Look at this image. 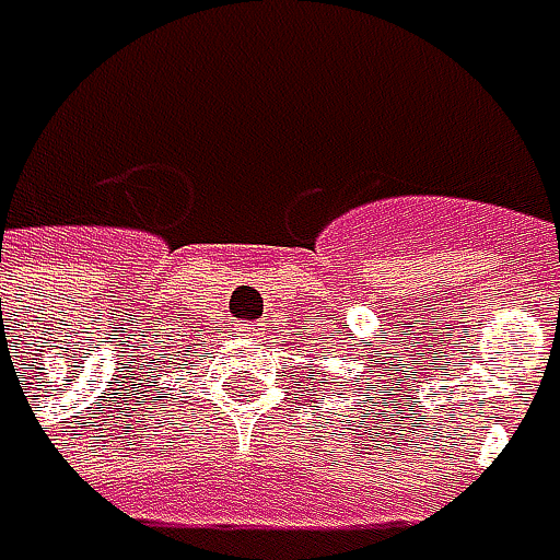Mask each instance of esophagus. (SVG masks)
<instances>
[{
	"instance_id": "34e87169",
	"label": "esophagus",
	"mask_w": 560,
	"mask_h": 560,
	"mask_svg": "<svg viewBox=\"0 0 560 560\" xmlns=\"http://www.w3.org/2000/svg\"><path fill=\"white\" fill-rule=\"evenodd\" d=\"M261 334H265V324H258V320H248V324H243V336H248V339H258Z\"/></svg>"
}]
</instances>
